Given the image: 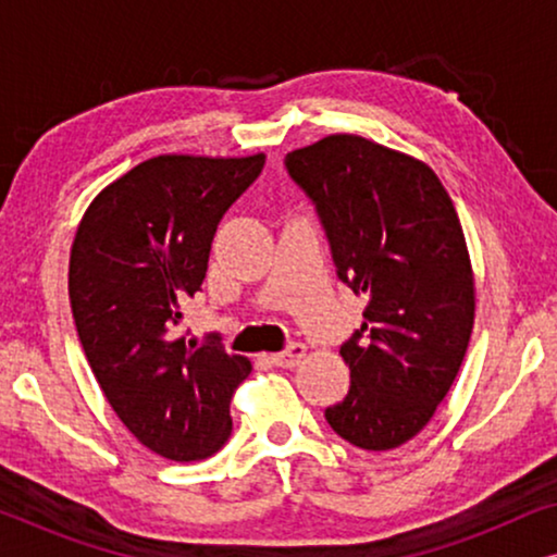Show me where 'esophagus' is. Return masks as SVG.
I'll return each instance as SVG.
<instances>
[{"label":"esophagus","mask_w":557,"mask_h":557,"mask_svg":"<svg viewBox=\"0 0 557 557\" xmlns=\"http://www.w3.org/2000/svg\"><path fill=\"white\" fill-rule=\"evenodd\" d=\"M304 355H307V347L299 345V342H294V345H288L284 352L273 355L271 360L278 364V368H296L304 360Z\"/></svg>","instance_id":"esophagus-1"}]
</instances>
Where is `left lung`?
<instances>
[{
  "label": "left lung",
  "instance_id": "8db88e82",
  "mask_svg": "<svg viewBox=\"0 0 557 557\" xmlns=\"http://www.w3.org/2000/svg\"><path fill=\"white\" fill-rule=\"evenodd\" d=\"M286 170L317 205L337 276L368 299L339 349L349 393L326 423L391 451L425 429L467 355L476 288L461 220L429 164L364 136L294 149Z\"/></svg>",
  "mask_w": 557,
  "mask_h": 557
}]
</instances>
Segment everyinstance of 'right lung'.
Instances as JSON below:
<instances>
[{"label": "right lung", "instance_id": "obj_1", "mask_svg": "<svg viewBox=\"0 0 557 557\" xmlns=\"http://www.w3.org/2000/svg\"><path fill=\"white\" fill-rule=\"evenodd\" d=\"M265 154H159L121 174L83 212L67 294L83 352L136 441L170 461H200L233 431L231 400L250 360L177 337L200 292L225 210Z\"/></svg>", "mask_w": 557, "mask_h": 557}]
</instances>
